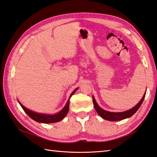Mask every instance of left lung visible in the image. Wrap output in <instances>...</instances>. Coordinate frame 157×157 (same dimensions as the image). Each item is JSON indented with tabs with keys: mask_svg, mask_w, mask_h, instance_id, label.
I'll list each match as a JSON object with an SVG mask.
<instances>
[{
	"mask_svg": "<svg viewBox=\"0 0 157 157\" xmlns=\"http://www.w3.org/2000/svg\"><path fill=\"white\" fill-rule=\"evenodd\" d=\"M145 95H146V92L144 94V96H143L141 101H140L138 104L134 106V107L128 110V111H126L125 112H121V113H113V112H109V111H105V110L101 109L97 105V103H96L94 96H92V101L96 112L98 113V114L101 116L102 118L107 120V121H120V120H123L126 118H129L134 115V113L138 111V109L140 108V106H141L142 103L145 98Z\"/></svg>",
	"mask_w": 157,
	"mask_h": 157,
	"instance_id": "8db88e82",
	"label": "left lung"
}]
</instances>
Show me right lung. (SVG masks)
<instances>
[{"label":"right lung","mask_w":157,"mask_h":157,"mask_svg":"<svg viewBox=\"0 0 157 157\" xmlns=\"http://www.w3.org/2000/svg\"><path fill=\"white\" fill-rule=\"evenodd\" d=\"M77 90H78V88H76L75 90H73V92L71 93V94L70 95V97L68 100L67 102L66 105L64 106V108H63L59 113H56V114H55V115L40 114V113L32 111L30 110L25 108V106H23V105H22L19 102V103L20 104V105H21L22 109H23V111L26 113V114H27L29 117H31L33 120H34L36 121L39 122V123H51L58 122V121H61V120L66 116V115L67 114L68 111H69V99L71 98V96Z\"/></svg>","instance_id":"obj_1"}]
</instances>
